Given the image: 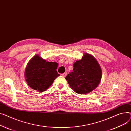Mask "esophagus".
Here are the masks:
<instances>
[{"label": "esophagus", "instance_id": "esophagus-1", "mask_svg": "<svg viewBox=\"0 0 131 131\" xmlns=\"http://www.w3.org/2000/svg\"><path fill=\"white\" fill-rule=\"evenodd\" d=\"M67 72H64V73H62V76H63V77H66L67 76Z\"/></svg>", "mask_w": 131, "mask_h": 131}]
</instances>
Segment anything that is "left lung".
Returning <instances> with one entry per match:
<instances>
[{"label": "left lung", "mask_w": 131, "mask_h": 131, "mask_svg": "<svg viewBox=\"0 0 131 131\" xmlns=\"http://www.w3.org/2000/svg\"><path fill=\"white\" fill-rule=\"evenodd\" d=\"M101 78L102 70L97 61L87 53L74 62L73 71L66 77L71 88L80 94L89 93L94 90Z\"/></svg>", "instance_id": "obj_1"}]
</instances>
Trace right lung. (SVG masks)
<instances>
[{"label":"right lung","mask_w":131,"mask_h":131,"mask_svg":"<svg viewBox=\"0 0 131 131\" xmlns=\"http://www.w3.org/2000/svg\"><path fill=\"white\" fill-rule=\"evenodd\" d=\"M56 62H48L37 55L28 62L25 70V78L28 86L38 91L47 90L59 76Z\"/></svg>","instance_id":"add662e5"}]
</instances>
